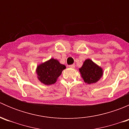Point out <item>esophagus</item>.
<instances>
[{"instance_id":"obj_1","label":"esophagus","mask_w":129,"mask_h":129,"mask_svg":"<svg viewBox=\"0 0 129 129\" xmlns=\"http://www.w3.org/2000/svg\"><path fill=\"white\" fill-rule=\"evenodd\" d=\"M69 67L70 68H71V69H74V68H75V65H74V64L70 65V66H69Z\"/></svg>"}]
</instances>
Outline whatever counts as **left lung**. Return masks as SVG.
Returning a JSON list of instances; mask_svg holds the SVG:
<instances>
[{"label": "left lung", "mask_w": 129, "mask_h": 129, "mask_svg": "<svg viewBox=\"0 0 129 129\" xmlns=\"http://www.w3.org/2000/svg\"><path fill=\"white\" fill-rule=\"evenodd\" d=\"M79 72L84 81L88 84L96 83L103 75L102 69L89 58L84 61Z\"/></svg>", "instance_id": "8db88e82"}]
</instances>
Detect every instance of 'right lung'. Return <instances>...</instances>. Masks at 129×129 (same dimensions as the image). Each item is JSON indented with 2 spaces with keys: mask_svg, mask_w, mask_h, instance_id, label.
Wrapping results in <instances>:
<instances>
[{
  "mask_svg": "<svg viewBox=\"0 0 129 129\" xmlns=\"http://www.w3.org/2000/svg\"><path fill=\"white\" fill-rule=\"evenodd\" d=\"M66 68V66L61 64L57 59L52 58L37 66V78L45 85H52L56 82L62 71Z\"/></svg>",
  "mask_w": 129,
  "mask_h": 129,
  "instance_id": "1",
  "label": "right lung"
}]
</instances>
